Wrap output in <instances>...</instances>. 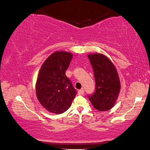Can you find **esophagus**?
I'll use <instances>...</instances> for the list:
<instances>
[{"label":"esophagus","instance_id":"1","mask_svg":"<svg viewBox=\"0 0 150 150\" xmlns=\"http://www.w3.org/2000/svg\"><path fill=\"white\" fill-rule=\"evenodd\" d=\"M84 92H85V91H84L83 89H80L79 92H78V93H79V95H83V94L84 93Z\"/></svg>","mask_w":150,"mask_h":150}]
</instances>
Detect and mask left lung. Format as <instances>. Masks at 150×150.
Listing matches in <instances>:
<instances>
[{
	"mask_svg": "<svg viewBox=\"0 0 150 150\" xmlns=\"http://www.w3.org/2000/svg\"><path fill=\"white\" fill-rule=\"evenodd\" d=\"M93 69L96 91L89 96L96 110L106 111L112 108L120 91L121 84L117 71L112 61L100 53L88 54Z\"/></svg>",
	"mask_w": 150,
	"mask_h": 150,
	"instance_id": "1",
	"label": "left lung"
}]
</instances>
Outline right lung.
Masks as SVG:
<instances>
[{"label": "right lung", "mask_w": 150, "mask_h": 150, "mask_svg": "<svg viewBox=\"0 0 150 150\" xmlns=\"http://www.w3.org/2000/svg\"><path fill=\"white\" fill-rule=\"evenodd\" d=\"M72 54L56 51L41 67L36 83V95L47 110L61 114L68 109L76 95L70 80L65 75Z\"/></svg>", "instance_id": "1"}]
</instances>
